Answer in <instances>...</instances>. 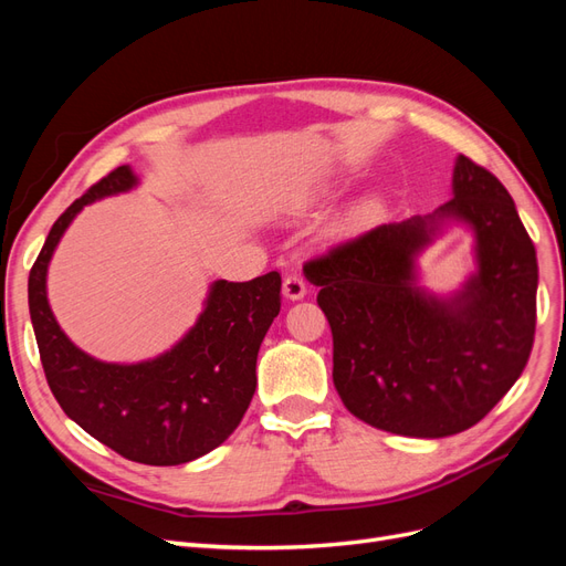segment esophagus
Wrapping results in <instances>:
<instances>
[{"mask_svg": "<svg viewBox=\"0 0 566 566\" xmlns=\"http://www.w3.org/2000/svg\"><path fill=\"white\" fill-rule=\"evenodd\" d=\"M283 295L287 300H302L306 295V283L302 276H297V273H287V276L283 279Z\"/></svg>", "mask_w": 566, "mask_h": 566, "instance_id": "34e87169", "label": "esophagus"}]
</instances>
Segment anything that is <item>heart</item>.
Returning <instances> with one entry per match:
<instances>
[{"label":"heart","mask_w":566,"mask_h":566,"mask_svg":"<svg viewBox=\"0 0 566 566\" xmlns=\"http://www.w3.org/2000/svg\"><path fill=\"white\" fill-rule=\"evenodd\" d=\"M361 212H364V210H358V212H356V217H354V219H358V217H361Z\"/></svg>","instance_id":"b5f03b06"}]
</instances>
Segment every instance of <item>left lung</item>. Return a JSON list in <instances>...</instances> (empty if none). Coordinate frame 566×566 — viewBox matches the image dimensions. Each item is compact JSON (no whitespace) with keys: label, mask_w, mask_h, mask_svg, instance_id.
<instances>
[{"label":"left lung","mask_w":566,"mask_h":566,"mask_svg":"<svg viewBox=\"0 0 566 566\" xmlns=\"http://www.w3.org/2000/svg\"><path fill=\"white\" fill-rule=\"evenodd\" d=\"M475 233L478 271L451 298L417 285L415 260L446 226ZM333 331V382L378 430L441 439L470 430L522 375L536 333V248L515 200L465 156L453 198L304 264Z\"/></svg>","instance_id":"obj_1"}]
</instances>
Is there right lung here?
<instances>
[{
    "instance_id": "obj_1",
    "label": "right lung",
    "mask_w": 566,
    "mask_h": 566,
    "mask_svg": "<svg viewBox=\"0 0 566 566\" xmlns=\"http://www.w3.org/2000/svg\"><path fill=\"white\" fill-rule=\"evenodd\" d=\"M136 184L129 165L117 167L56 219L30 269V318L46 382L67 418L127 460L181 465L217 449L241 424L256 387V354L281 312V273L214 281L193 328L148 361L106 364L82 352L49 306V262L84 205Z\"/></svg>"
}]
</instances>
